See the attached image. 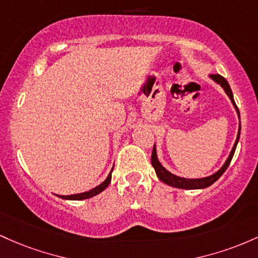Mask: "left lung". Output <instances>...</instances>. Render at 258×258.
<instances>
[{
  "label": "left lung",
  "mask_w": 258,
  "mask_h": 258,
  "mask_svg": "<svg viewBox=\"0 0 258 258\" xmlns=\"http://www.w3.org/2000/svg\"><path fill=\"white\" fill-rule=\"evenodd\" d=\"M210 78L212 80H215L217 84H219V85H221L222 88L224 89L225 94H227L228 96H229L231 103H233V106L235 107L236 113H238L239 118H240L239 108H238V106L235 105V101H234V97H233V92H231V89H230L229 84H228L227 80H225L224 78H223L222 75H219V74H211ZM240 130H241V125H240V124H239L238 137H236L235 144H234L233 149H231V151L229 153V157L227 158L225 163L223 164L221 169L217 170L215 174H212V175H210V176H206V178L187 179V178H181V176L174 175V174H172V173H170V172H168L166 168L162 166L161 162L158 161L157 152H156V145H155V146H153V150H152V155H151V163H152V167L155 168V172H156V174H157L158 179H160L161 181H163L164 184L169 185V186H173V187H178V189L194 190V189H205V187H208V186H210V185H212L213 183H215L216 180H218V179L221 178V175L223 174V173H224L225 170H227V168L229 167V164H230V162H231V158H233L234 152H235L236 145H238V141H239V138H240Z\"/></svg>",
  "instance_id": "obj_1"
}]
</instances>
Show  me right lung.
Listing matches in <instances>:
<instances>
[{
	"label": "right lung",
	"mask_w": 258,
	"mask_h": 258,
	"mask_svg": "<svg viewBox=\"0 0 258 258\" xmlns=\"http://www.w3.org/2000/svg\"><path fill=\"white\" fill-rule=\"evenodd\" d=\"M112 172H113V168H112L111 173H109L108 176H107L105 181H102V183H101L100 185H97V186H96V187H94V189L89 190V191L80 192V194H74V195H68V196L59 195L58 198H60V199H64V200H74V201H79V200L90 199V198H92V196H96L97 194L102 192L103 190H105L106 187L108 186L109 183H111V179H112Z\"/></svg>",
	"instance_id": "obj_1"
}]
</instances>
